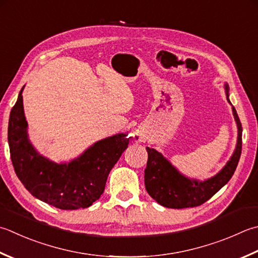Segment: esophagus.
<instances>
[{
	"label": "esophagus",
	"instance_id": "obj_1",
	"mask_svg": "<svg viewBox=\"0 0 258 258\" xmlns=\"http://www.w3.org/2000/svg\"><path fill=\"white\" fill-rule=\"evenodd\" d=\"M134 141L135 142H145V135L141 132H135L134 133Z\"/></svg>",
	"mask_w": 258,
	"mask_h": 258
}]
</instances>
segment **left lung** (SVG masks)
I'll return each instance as SVG.
<instances>
[{
    "label": "left lung",
    "mask_w": 258,
    "mask_h": 258,
    "mask_svg": "<svg viewBox=\"0 0 258 258\" xmlns=\"http://www.w3.org/2000/svg\"><path fill=\"white\" fill-rule=\"evenodd\" d=\"M226 93L227 100L229 102L227 85ZM233 113L238 127V139H237L235 152L218 174L204 182L185 178L158 151L146 148L149 158L144 170L145 189L156 203L166 208L173 209L198 207L208 201L228 182L235 172L240 158L241 133H243V127L235 107H233Z\"/></svg>",
    "instance_id": "8db88e82"
}]
</instances>
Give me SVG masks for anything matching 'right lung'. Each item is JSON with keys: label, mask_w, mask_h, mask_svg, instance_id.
<instances>
[{"label": "right lung", "mask_w": 258, "mask_h": 258, "mask_svg": "<svg viewBox=\"0 0 258 258\" xmlns=\"http://www.w3.org/2000/svg\"><path fill=\"white\" fill-rule=\"evenodd\" d=\"M22 90L10 114L8 140L12 164L30 194L62 210L87 208L103 195L107 176L127 148L130 139L117 134L90 146L70 163H53L29 142Z\"/></svg>", "instance_id": "1"}]
</instances>
